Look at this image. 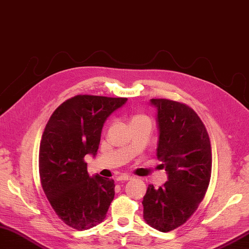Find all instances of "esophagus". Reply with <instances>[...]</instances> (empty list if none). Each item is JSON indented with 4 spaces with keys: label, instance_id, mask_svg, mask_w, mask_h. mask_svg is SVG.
Wrapping results in <instances>:
<instances>
[{
    "label": "esophagus",
    "instance_id": "obj_1",
    "mask_svg": "<svg viewBox=\"0 0 249 249\" xmlns=\"http://www.w3.org/2000/svg\"><path fill=\"white\" fill-rule=\"evenodd\" d=\"M131 179V177L128 175H121L119 177H117V181L122 182V181H128Z\"/></svg>",
    "mask_w": 249,
    "mask_h": 249
}]
</instances>
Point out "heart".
Instances as JSON below:
<instances>
[{"label": "heart", "mask_w": 249, "mask_h": 249, "mask_svg": "<svg viewBox=\"0 0 249 249\" xmlns=\"http://www.w3.org/2000/svg\"><path fill=\"white\" fill-rule=\"evenodd\" d=\"M144 118H146V117L141 116V114H137V116H133V117L131 118V120H130V124H131L132 122H135V121H138V120H140V119H144Z\"/></svg>", "instance_id": "obj_1"}]
</instances>
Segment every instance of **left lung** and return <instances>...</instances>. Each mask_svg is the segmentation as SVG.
<instances>
[{
	"label": "left lung",
	"instance_id": "8db88e82",
	"mask_svg": "<svg viewBox=\"0 0 249 249\" xmlns=\"http://www.w3.org/2000/svg\"><path fill=\"white\" fill-rule=\"evenodd\" d=\"M157 108V157L167 181L148 185L143 218L152 228L167 232L183 225L203 200L212 175V147L207 130L194 109L180 102L151 99Z\"/></svg>",
	"mask_w": 249,
	"mask_h": 249
}]
</instances>
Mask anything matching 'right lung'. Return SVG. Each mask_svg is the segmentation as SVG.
Here are the masks:
<instances>
[{"label":"right lung","mask_w":249,"mask_h":249,"mask_svg":"<svg viewBox=\"0 0 249 249\" xmlns=\"http://www.w3.org/2000/svg\"><path fill=\"white\" fill-rule=\"evenodd\" d=\"M126 101L75 95L56 108L43 132L39 152L43 190L60 219L78 231L103 222L113 200V180L89 176L84 158L97 155L104 123Z\"/></svg>","instance_id":"add662e5"}]
</instances>
